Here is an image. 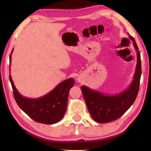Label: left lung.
I'll use <instances>...</instances> for the list:
<instances>
[{"mask_svg": "<svg viewBox=\"0 0 151 151\" xmlns=\"http://www.w3.org/2000/svg\"><path fill=\"white\" fill-rule=\"evenodd\" d=\"M129 38L132 40L137 51V64L133 80L129 88L117 94L107 95L86 86H81L82 93L92 118L99 123H106L120 118L133 104L139 93L141 76L140 54L134 38L132 36H129Z\"/></svg>", "mask_w": 151, "mask_h": 151, "instance_id": "obj_1", "label": "left lung"}]
</instances>
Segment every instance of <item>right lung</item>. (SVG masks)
<instances>
[{
  "mask_svg": "<svg viewBox=\"0 0 151 151\" xmlns=\"http://www.w3.org/2000/svg\"><path fill=\"white\" fill-rule=\"evenodd\" d=\"M11 54L9 57L10 65ZM14 97L19 106L35 121L46 124H52L59 122L65 114L67 106L70 89L75 85V79L65 80L50 93L37 99H29L20 94L15 87L11 75H9Z\"/></svg>",
  "mask_w": 151,
  "mask_h": 151,
  "instance_id": "add662e5",
  "label": "right lung"
}]
</instances>
